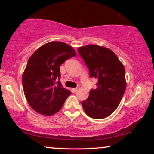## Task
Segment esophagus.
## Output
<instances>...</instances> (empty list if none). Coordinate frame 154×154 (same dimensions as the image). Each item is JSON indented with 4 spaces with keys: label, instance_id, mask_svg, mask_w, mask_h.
<instances>
[{
    "label": "esophagus",
    "instance_id": "obj_1",
    "mask_svg": "<svg viewBox=\"0 0 154 154\" xmlns=\"http://www.w3.org/2000/svg\"><path fill=\"white\" fill-rule=\"evenodd\" d=\"M72 93H76V92H77V88H72Z\"/></svg>",
    "mask_w": 154,
    "mask_h": 154
}]
</instances>
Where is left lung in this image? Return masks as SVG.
<instances>
[{
  "label": "left lung",
  "instance_id": "left-lung-1",
  "mask_svg": "<svg viewBox=\"0 0 154 154\" xmlns=\"http://www.w3.org/2000/svg\"><path fill=\"white\" fill-rule=\"evenodd\" d=\"M77 51L89 69L91 78L98 79L96 89H91L88 98L82 101L83 109L90 117L104 119L116 110L125 93V67L107 48L89 45L78 48Z\"/></svg>",
  "mask_w": 154,
  "mask_h": 154
}]
</instances>
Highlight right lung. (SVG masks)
<instances>
[{
  "label": "right lung",
  "instance_id": "add662e5",
  "mask_svg": "<svg viewBox=\"0 0 154 154\" xmlns=\"http://www.w3.org/2000/svg\"><path fill=\"white\" fill-rule=\"evenodd\" d=\"M76 56L73 48L54 41L42 45L30 56L22 76L24 95L35 111L43 115L56 114L71 91L62 86L60 65Z\"/></svg>",
  "mask_w": 154,
  "mask_h": 154
}]
</instances>
